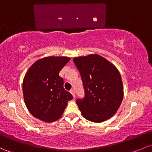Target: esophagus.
<instances>
[{"instance_id": "34e87169", "label": "esophagus", "mask_w": 152, "mask_h": 152, "mask_svg": "<svg viewBox=\"0 0 152 152\" xmlns=\"http://www.w3.org/2000/svg\"><path fill=\"white\" fill-rule=\"evenodd\" d=\"M70 92H71V94L73 95V98H75V91H74V90H73V89H71V91H70Z\"/></svg>"}]
</instances>
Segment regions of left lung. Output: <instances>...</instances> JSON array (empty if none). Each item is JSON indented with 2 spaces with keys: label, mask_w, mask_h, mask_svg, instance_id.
Returning a JSON list of instances; mask_svg holds the SVG:
<instances>
[{
  "label": "left lung",
  "mask_w": 152,
  "mask_h": 152,
  "mask_svg": "<svg viewBox=\"0 0 152 152\" xmlns=\"http://www.w3.org/2000/svg\"><path fill=\"white\" fill-rule=\"evenodd\" d=\"M82 79L85 95L76 99L83 117L101 123L113 117L123 98L121 76L117 68L104 58L92 54L73 58Z\"/></svg>",
  "instance_id": "obj_1"
}]
</instances>
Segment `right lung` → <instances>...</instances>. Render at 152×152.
Listing matches in <instances>:
<instances>
[{
	"label": "right lung",
	"instance_id": "1",
	"mask_svg": "<svg viewBox=\"0 0 152 152\" xmlns=\"http://www.w3.org/2000/svg\"><path fill=\"white\" fill-rule=\"evenodd\" d=\"M70 61L68 57L38 60L29 68L23 81V94L26 107L36 118L50 123L62 116L72 94L63 87L61 70Z\"/></svg>",
	"mask_w": 152,
	"mask_h": 152
}]
</instances>
